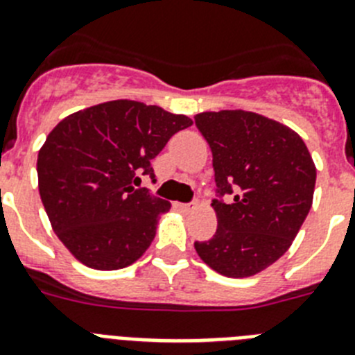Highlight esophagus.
Masks as SVG:
<instances>
[{
  "label": "esophagus",
  "instance_id": "34e87169",
  "mask_svg": "<svg viewBox=\"0 0 355 355\" xmlns=\"http://www.w3.org/2000/svg\"><path fill=\"white\" fill-rule=\"evenodd\" d=\"M175 208L180 209V211H190V209H193V205H181V202H178Z\"/></svg>",
  "mask_w": 355,
  "mask_h": 355
}]
</instances>
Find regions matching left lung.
I'll list each match as a JSON object with an SVG mask.
<instances>
[{
	"label": "left lung",
	"instance_id": "8db88e82",
	"mask_svg": "<svg viewBox=\"0 0 355 355\" xmlns=\"http://www.w3.org/2000/svg\"><path fill=\"white\" fill-rule=\"evenodd\" d=\"M211 147L218 193L213 202L216 233L196 241L199 258L225 277H252L277 261L293 243L313 205L316 167L291 128L245 110L196 115Z\"/></svg>",
	"mask_w": 355,
	"mask_h": 355
}]
</instances>
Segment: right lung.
Instances as JSON below:
<instances>
[{"label": "right lung", "mask_w": 355, "mask_h": 355, "mask_svg": "<svg viewBox=\"0 0 355 355\" xmlns=\"http://www.w3.org/2000/svg\"><path fill=\"white\" fill-rule=\"evenodd\" d=\"M187 115L130 99L101 103L62 119L37 158L39 193L53 231L96 270L133 265L156 236L171 202L137 188L155 178L150 162Z\"/></svg>", "instance_id": "1"}]
</instances>
